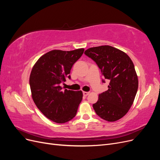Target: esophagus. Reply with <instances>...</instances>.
<instances>
[{
  "instance_id": "esophagus-1",
  "label": "esophagus",
  "mask_w": 160,
  "mask_h": 160,
  "mask_svg": "<svg viewBox=\"0 0 160 160\" xmlns=\"http://www.w3.org/2000/svg\"><path fill=\"white\" fill-rule=\"evenodd\" d=\"M83 93V95H84L85 97H86V96H88V95L89 94V92H86V91H84Z\"/></svg>"
}]
</instances>
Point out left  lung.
Instances as JSON below:
<instances>
[{
  "label": "left lung",
  "instance_id": "obj_1",
  "mask_svg": "<svg viewBox=\"0 0 160 160\" xmlns=\"http://www.w3.org/2000/svg\"><path fill=\"white\" fill-rule=\"evenodd\" d=\"M85 54L101 69L103 83L109 81L108 90L99 95L93 109L101 118L115 122L128 112L137 93L138 79L133 62L126 53L109 45L89 48Z\"/></svg>",
  "mask_w": 160,
  "mask_h": 160
}]
</instances>
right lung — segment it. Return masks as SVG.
I'll use <instances>...</instances> for the list:
<instances>
[{
  "mask_svg": "<svg viewBox=\"0 0 160 160\" xmlns=\"http://www.w3.org/2000/svg\"><path fill=\"white\" fill-rule=\"evenodd\" d=\"M83 52L84 49L51 51L38 59L31 71L29 84L34 102L45 117L57 123L73 118L83 98L81 91L62 90L60 85L71 79L72 67Z\"/></svg>",
  "mask_w": 160,
  "mask_h": 160,
  "instance_id": "right-lung-1",
  "label": "right lung"
}]
</instances>
